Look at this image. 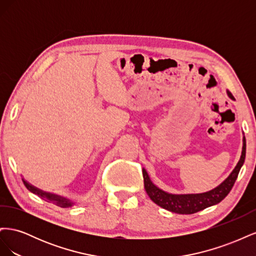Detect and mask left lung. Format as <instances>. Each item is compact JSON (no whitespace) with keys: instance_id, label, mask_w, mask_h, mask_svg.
<instances>
[{"instance_id":"1","label":"left lung","mask_w":256,"mask_h":256,"mask_svg":"<svg viewBox=\"0 0 256 256\" xmlns=\"http://www.w3.org/2000/svg\"><path fill=\"white\" fill-rule=\"evenodd\" d=\"M230 98H233V95L228 90ZM246 158V138L242 140V156L238 161L237 166L232 171L226 180L221 182L218 187L204 193H196V194H172L154 186L150 178L147 174L146 170L143 168V178L145 191L154 204L166 209L172 212L182 214H191L200 210L220 203L226 198L237 180L238 173L242 168Z\"/></svg>"}]
</instances>
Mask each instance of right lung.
I'll list each match as a JSON object with an SVG mask.
<instances>
[{
	"mask_svg": "<svg viewBox=\"0 0 256 256\" xmlns=\"http://www.w3.org/2000/svg\"><path fill=\"white\" fill-rule=\"evenodd\" d=\"M23 180V184H24V186H26V189H28V191L34 193V194L38 196L40 198H42V200H47V202H49V203H53V204H56V206H60V207H62V208L72 207V206L74 204L72 200L66 198H64V196H58V194H54V193L42 191V190H40V189H38V188L34 187L33 184H28L26 180Z\"/></svg>",
	"mask_w": 256,
	"mask_h": 256,
	"instance_id": "right-lung-1",
	"label": "right lung"
}]
</instances>
